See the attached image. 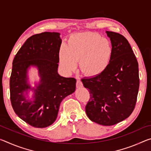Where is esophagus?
<instances>
[{
    "label": "esophagus",
    "mask_w": 151,
    "mask_h": 151,
    "mask_svg": "<svg viewBox=\"0 0 151 151\" xmlns=\"http://www.w3.org/2000/svg\"><path fill=\"white\" fill-rule=\"evenodd\" d=\"M76 88H80L83 87V83H82V82L80 80H79V79H78L77 81H76Z\"/></svg>",
    "instance_id": "34e87169"
}]
</instances>
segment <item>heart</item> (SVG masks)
<instances>
[{
	"label": "heart",
	"mask_w": 151,
	"mask_h": 151,
	"mask_svg": "<svg viewBox=\"0 0 151 151\" xmlns=\"http://www.w3.org/2000/svg\"><path fill=\"white\" fill-rule=\"evenodd\" d=\"M112 47L108 39L96 32H82L69 38L67 45L61 46L58 57L66 73L75 70L80 60L81 70L89 76L105 71L111 63Z\"/></svg>",
	"instance_id": "obj_1"
}]
</instances>
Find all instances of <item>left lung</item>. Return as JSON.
<instances>
[{
	"label": "left lung",
	"mask_w": 151,
	"mask_h": 151,
	"mask_svg": "<svg viewBox=\"0 0 151 151\" xmlns=\"http://www.w3.org/2000/svg\"><path fill=\"white\" fill-rule=\"evenodd\" d=\"M112 57L101 75L82 79L90 93L85 107L91 121L111 126L128 118L136 104L139 88V65L131 45L119 33L106 31Z\"/></svg>",
	"instance_id": "1"
}]
</instances>
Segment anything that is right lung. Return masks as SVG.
<instances>
[{"label": "right lung", "mask_w": 151, "mask_h": 151, "mask_svg": "<svg viewBox=\"0 0 151 151\" xmlns=\"http://www.w3.org/2000/svg\"><path fill=\"white\" fill-rule=\"evenodd\" d=\"M60 33L45 32L32 35L22 46L12 62L10 78L12 106L22 121L36 128H45L57 118L60 103L75 91L76 79L58 73ZM38 70L40 81L29 83L30 68ZM31 91L33 95L29 96Z\"/></svg>", "instance_id": "1"}]
</instances>
